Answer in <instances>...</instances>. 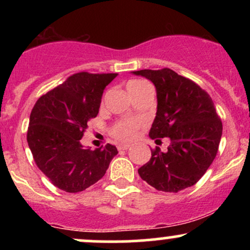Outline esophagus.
Instances as JSON below:
<instances>
[{
    "label": "esophagus",
    "instance_id": "esophagus-1",
    "mask_svg": "<svg viewBox=\"0 0 250 250\" xmlns=\"http://www.w3.org/2000/svg\"><path fill=\"white\" fill-rule=\"evenodd\" d=\"M129 147H130L129 145H119L117 146V149L121 151V150H127V149H129Z\"/></svg>",
    "mask_w": 250,
    "mask_h": 250
}]
</instances>
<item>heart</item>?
<instances>
[{"instance_id":"b5f03b06","label":"heart","mask_w":250,"mask_h":250,"mask_svg":"<svg viewBox=\"0 0 250 250\" xmlns=\"http://www.w3.org/2000/svg\"><path fill=\"white\" fill-rule=\"evenodd\" d=\"M143 81L140 80H131L127 83V89L128 91H130L131 89L140 85ZM141 123L137 120H121V121L116 122L115 125L111 128V135L115 137L116 140L122 142H129L131 140H134L137 135V130H139Z\"/></svg>"}]
</instances>
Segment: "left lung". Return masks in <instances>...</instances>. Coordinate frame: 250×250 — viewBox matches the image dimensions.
<instances>
[{"label":"left lung","mask_w":250,"mask_h":250,"mask_svg":"<svg viewBox=\"0 0 250 250\" xmlns=\"http://www.w3.org/2000/svg\"><path fill=\"white\" fill-rule=\"evenodd\" d=\"M150 80L156 88L157 111L149 136L170 140L166 151L151 150L150 160L139 169L143 181L157 190L177 193L191 187L213 163L221 136L214 102L194 81L169 68L133 71Z\"/></svg>","instance_id":"8db88e82"}]
</instances>
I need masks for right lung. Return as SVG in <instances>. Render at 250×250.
<instances>
[{
	"mask_svg": "<svg viewBox=\"0 0 250 250\" xmlns=\"http://www.w3.org/2000/svg\"><path fill=\"white\" fill-rule=\"evenodd\" d=\"M117 74L76 73L37 100L30 113L27 141L34 161L55 187L84 190L104 176L115 146L84 148L87 122L99 114L104 88Z\"/></svg>",
	"mask_w": 250,
	"mask_h": 250,
	"instance_id": "1",
	"label": "right lung"
}]
</instances>
